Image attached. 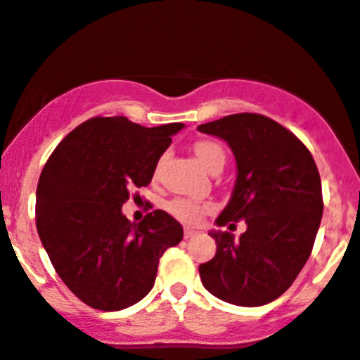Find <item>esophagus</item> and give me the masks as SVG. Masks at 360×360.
<instances>
[{"instance_id":"obj_1","label":"esophagus","mask_w":360,"mask_h":360,"mask_svg":"<svg viewBox=\"0 0 360 360\" xmlns=\"http://www.w3.org/2000/svg\"><path fill=\"white\" fill-rule=\"evenodd\" d=\"M193 234H195V231L188 229V227H186V229H184V240H190V238L193 236Z\"/></svg>"}]
</instances>
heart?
<instances>
[{
  "label": "heart",
  "mask_w": 360,
  "mask_h": 360,
  "mask_svg": "<svg viewBox=\"0 0 360 360\" xmlns=\"http://www.w3.org/2000/svg\"><path fill=\"white\" fill-rule=\"evenodd\" d=\"M193 153H195L197 160L202 165L206 170H214L218 167L224 169V163H226V153L221 149L220 143L213 142V140H200L193 146ZM169 213L172 217H176L177 220H181L183 224L188 226H197L200 220H202L204 214L211 210L210 204H200L195 200L188 199H174L170 200L169 206H167Z\"/></svg>",
  "instance_id": "b5f03b06"
}]
</instances>
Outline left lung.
Returning a JSON list of instances; mask_svg holds the SVG:
<instances>
[{
    "label": "left lung",
    "instance_id": "1",
    "mask_svg": "<svg viewBox=\"0 0 360 360\" xmlns=\"http://www.w3.org/2000/svg\"><path fill=\"white\" fill-rule=\"evenodd\" d=\"M197 129L226 140L236 158L233 197L217 226L247 224L240 240L211 231L217 254L199 266L200 281L229 304H270L293 284L320 229L323 197L316 163L291 131L259 113L227 115Z\"/></svg>",
    "mask_w": 360,
    "mask_h": 360
}]
</instances>
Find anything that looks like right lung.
<instances>
[{
  "mask_svg": "<svg viewBox=\"0 0 360 360\" xmlns=\"http://www.w3.org/2000/svg\"><path fill=\"white\" fill-rule=\"evenodd\" d=\"M183 127L94 117L44 165L35 202L40 241L65 286L92 309L120 311L142 300L163 252L183 240V227L167 211H153L140 224L122 214L129 190L150 183Z\"/></svg>",
  "mask_w": 360,
  "mask_h": 360,
  "instance_id": "1",
  "label": "right lung"
}]
</instances>
